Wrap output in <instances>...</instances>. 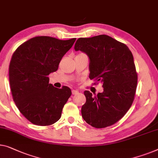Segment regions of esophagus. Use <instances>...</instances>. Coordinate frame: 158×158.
I'll return each mask as SVG.
<instances>
[{"label":"esophagus","mask_w":158,"mask_h":158,"mask_svg":"<svg viewBox=\"0 0 158 158\" xmlns=\"http://www.w3.org/2000/svg\"><path fill=\"white\" fill-rule=\"evenodd\" d=\"M72 93H73V95H76V94H77V93H78V91L76 90H73Z\"/></svg>","instance_id":"obj_1"}]
</instances>
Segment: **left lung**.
I'll return each instance as SVG.
<instances>
[{"label":"left lung","mask_w":158,"mask_h":158,"mask_svg":"<svg viewBox=\"0 0 158 158\" xmlns=\"http://www.w3.org/2000/svg\"><path fill=\"white\" fill-rule=\"evenodd\" d=\"M75 50L89 56V77L101 83L104 89L95 95L85 91L83 118L96 128L114 125L128 111L135 95L138 73L131 51L124 43L107 35L80 38Z\"/></svg>","instance_id":"obj_1"}]
</instances>
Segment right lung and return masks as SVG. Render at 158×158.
<instances>
[{"label":"right lung","mask_w":158,"mask_h":158,"mask_svg":"<svg viewBox=\"0 0 158 158\" xmlns=\"http://www.w3.org/2000/svg\"><path fill=\"white\" fill-rule=\"evenodd\" d=\"M76 38L62 40L37 36L26 41L13 52L9 65V82L15 106L31 123L47 126L61 117L71 90L49 83L48 75L56 72Z\"/></svg>","instance_id":"right-lung-1"}]
</instances>
